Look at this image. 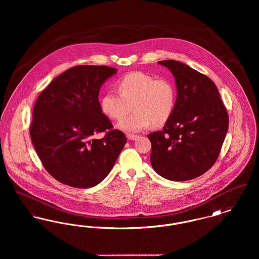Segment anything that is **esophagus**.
I'll list each match as a JSON object with an SVG mask.
<instances>
[{"mask_svg": "<svg viewBox=\"0 0 259 259\" xmlns=\"http://www.w3.org/2000/svg\"><path fill=\"white\" fill-rule=\"evenodd\" d=\"M138 138H139V136L133 135V134H128L127 135V139L130 140V141H136Z\"/></svg>", "mask_w": 259, "mask_h": 259, "instance_id": "esophagus-1", "label": "esophagus"}]
</instances>
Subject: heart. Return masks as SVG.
Masks as SVG:
<instances>
[{
    "label": "heart",
    "mask_w": 259,
    "mask_h": 259,
    "mask_svg": "<svg viewBox=\"0 0 259 259\" xmlns=\"http://www.w3.org/2000/svg\"><path fill=\"white\" fill-rule=\"evenodd\" d=\"M118 91H106L100 101L102 111L112 119H121L134 108V112L117 124L127 133H137L152 124L165 123L175 110L177 91L172 80L158 78L143 72L125 74L117 81Z\"/></svg>",
    "instance_id": "obj_1"
}]
</instances>
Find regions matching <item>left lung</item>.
<instances>
[{
	"label": "left lung",
	"instance_id": "8db88e82",
	"mask_svg": "<svg viewBox=\"0 0 259 259\" xmlns=\"http://www.w3.org/2000/svg\"><path fill=\"white\" fill-rule=\"evenodd\" d=\"M158 64L174 75L177 100L163 130L148 135L150 163L164 179L185 182L214 164L228 130V114L218 88L207 75L180 61Z\"/></svg>",
	"mask_w": 259,
	"mask_h": 259
}]
</instances>
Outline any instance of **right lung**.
I'll list each match as a JSON object with an SVG mask.
<instances>
[{
    "label": "right lung",
    "instance_id": "right-lung-1",
    "mask_svg": "<svg viewBox=\"0 0 259 259\" xmlns=\"http://www.w3.org/2000/svg\"><path fill=\"white\" fill-rule=\"evenodd\" d=\"M117 70L107 66H76L55 77L37 97L31 140L46 170L64 185L89 188L111 172L127 140L111 129L102 112L99 91Z\"/></svg>",
    "mask_w": 259,
    "mask_h": 259
}]
</instances>
